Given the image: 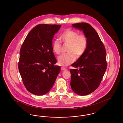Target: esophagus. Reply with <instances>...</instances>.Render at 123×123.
<instances>
[{"label":"esophagus","instance_id":"obj_1","mask_svg":"<svg viewBox=\"0 0 123 123\" xmlns=\"http://www.w3.org/2000/svg\"><path fill=\"white\" fill-rule=\"evenodd\" d=\"M61 70H67V69H66L65 68H64V67H62L61 68Z\"/></svg>","mask_w":123,"mask_h":123}]
</instances>
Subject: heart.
Masks as SVG:
<instances>
[{"label": "heart", "mask_w": 123, "mask_h": 123, "mask_svg": "<svg viewBox=\"0 0 123 123\" xmlns=\"http://www.w3.org/2000/svg\"><path fill=\"white\" fill-rule=\"evenodd\" d=\"M60 39L64 44H69L66 54H62L58 57L59 65L66 66L74 62L76 56L79 57L85 52L88 44L86 36L83 34H78L74 30L68 29L60 35ZM61 45L58 41H54L53 45V51L57 54L61 52Z\"/></svg>", "instance_id": "obj_1"}]
</instances>
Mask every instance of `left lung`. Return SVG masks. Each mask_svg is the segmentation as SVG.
Returning <instances> with one entry per match:
<instances>
[{"label": "left lung", "mask_w": 123, "mask_h": 123, "mask_svg": "<svg viewBox=\"0 0 123 123\" xmlns=\"http://www.w3.org/2000/svg\"><path fill=\"white\" fill-rule=\"evenodd\" d=\"M74 28L82 30L87 38V48L70 69V86L78 95L91 94L99 86L107 68L105 48L95 29L89 24H73ZM79 68V69L78 68Z\"/></svg>", "instance_id": "left-lung-1"}]
</instances>
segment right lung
<instances>
[{"label": "right lung", "mask_w": 123, "mask_h": 123, "mask_svg": "<svg viewBox=\"0 0 123 123\" xmlns=\"http://www.w3.org/2000/svg\"><path fill=\"white\" fill-rule=\"evenodd\" d=\"M60 25L39 24L26 36L20 51L18 69L27 90L37 95L48 93L55 82L60 66L54 64L53 40Z\"/></svg>", "instance_id": "add662e5"}]
</instances>
